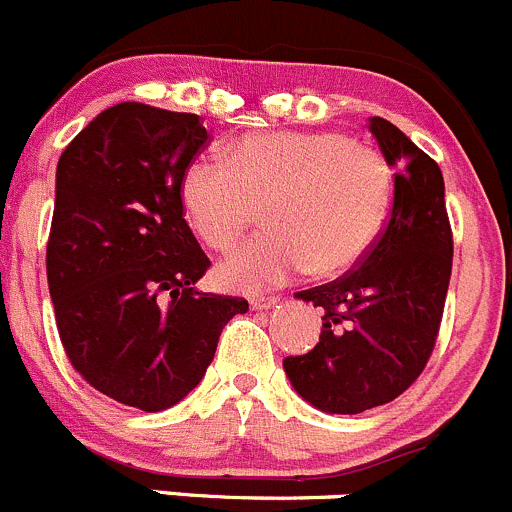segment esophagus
Listing matches in <instances>:
<instances>
[{"label": "esophagus", "mask_w": 512, "mask_h": 512, "mask_svg": "<svg viewBox=\"0 0 512 512\" xmlns=\"http://www.w3.org/2000/svg\"><path fill=\"white\" fill-rule=\"evenodd\" d=\"M277 297H252L250 300V307L252 310H270V307L277 305Z\"/></svg>", "instance_id": "obj_1"}]
</instances>
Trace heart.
<instances>
[{"label": "heart", "mask_w": 512, "mask_h": 512, "mask_svg": "<svg viewBox=\"0 0 512 512\" xmlns=\"http://www.w3.org/2000/svg\"><path fill=\"white\" fill-rule=\"evenodd\" d=\"M180 202L212 250H230L265 205L267 232L217 267L227 290L260 292L360 262L388 212L390 167L375 147L337 132H255L227 147L225 160L187 162Z\"/></svg>", "instance_id": "obj_1"}]
</instances>
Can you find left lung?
<instances>
[{
  "mask_svg": "<svg viewBox=\"0 0 512 512\" xmlns=\"http://www.w3.org/2000/svg\"><path fill=\"white\" fill-rule=\"evenodd\" d=\"M382 157L395 167L393 210L360 267L297 292L322 307L320 342L285 357L292 388L322 413L357 415L403 395L435 347L453 270L445 182L408 135L370 117Z\"/></svg>",
  "mask_w": 512,
  "mask_h": 512,
  "instance_id": "8db88e82",
  "label": "left lung"
}]
</instances>
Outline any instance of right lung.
<instances>
[{
    "instance_id": "1",
    "label": "right lung",
    "mask_w": 512,
    "mask_h": 512,
    "mask_svg": "<svg viewBox=\"0 0 512 512\" xmlns=\"http://www.w3.org/2000/svg\"><path fill=\"white\" fill-rule=\"evenodd\" d=\"M210 135L197 114L122 102L62 152L47 242L59 340L84 380L160 413L200 385L247 300L200 292L210 260L182 215L180 180Z\"/></svg>"
}]
</instances>
